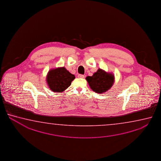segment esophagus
<instances>
[{
    "label": "esophagus",
    "instance_id": "34e87169",
    "mask_svg": "<svg viewBox=\"0 0 161 161\" xmlns=\"http://www.w3.org/2000/svg\"><path fill=\"white\" fill-rule=\"evenodd\" d=\"M78 77L79 78H85V75H82V74H79L78 75Z\"/></svg>",
    "mask_w": 161,
    "mask_h": 161
}]
</instances>
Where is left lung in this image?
<instances>
[{"label": "left lung", "instance_id": "1", "mask_svg": "<svg viewBox=\"0 0 161 161\" xmlns=\"http://www.w3.org/2000/svg\"><path fill=\"white\" fill-rule=\"evenodd\" d=\"M91 89L96 93L101 94L106 92L112 88L114 83V75L99 68L92 76L86 78Z\"/></svg>", "mask_w": 161, "mask_h": 161}]
</instances>
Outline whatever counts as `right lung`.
<instances>
[{"instance_id": "right-lung-1", "label": "right lung", "mask_w": 161, "mask_h": 161, "mask_svg": "<svg viewBox=\"0 0 161 161\" xmlns=\"http://www.w3.org/2000/svg\"><path fill=\"white\" fill-rule=\"evenodd\" d=\"M75 78V75L63 66L49 70L47 75L46 82L53 92H63L71 85Z\"/></svg>"}]
</instances>
